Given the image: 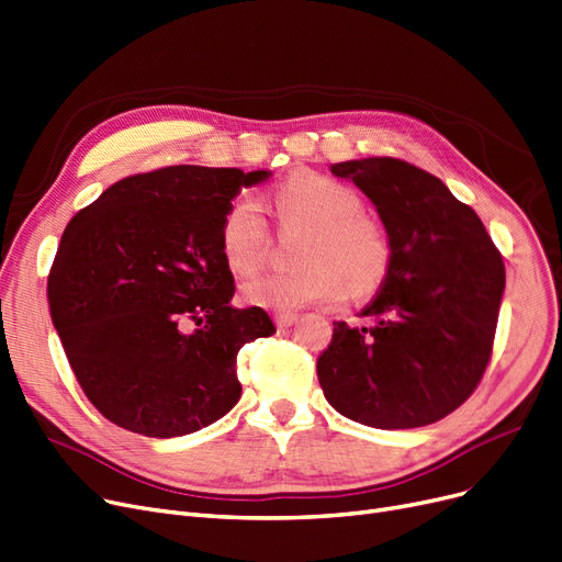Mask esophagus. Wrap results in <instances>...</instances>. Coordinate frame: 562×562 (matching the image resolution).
I'll return each mask as SVG.
<instances>
[{
  "label": "esophagus",
  "instance_id": "obj_1",
  "mask_svg": "<svg viewBox=\"0 0 562 562\" xmlns=\"http://www.w3.org/2000/svg\"><path fill=\"white\" fill-rule=\"evenodd\" d=\"M296 322H299V314H294V312H291V314H276V326L278 328H291Z\"/></svg>",
  "mask_w": 562,
  "mask_h": 562
}]
</instances>
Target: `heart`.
Wrapping results in <instances>:
<instances>
[{"mask_svg": "<svg viewBox=\"0 0 562 562\" xmlns=\"http://www.w3.org/2000/svg\"><path fill=\"white\" fill-rule=\"evenodd\" d=\"M280 227H303L296 271L271 273L243 286V301L278 314L310 305L370 296L385 282L395 259L393 236L379 217L360 211V194L319 172H296L271 194ZM221 252L240 278L266 261L271 232L252 194L236 198L221 221Z\"/></svg>", "mask_w": 562, "mask_h": 562, "instance_id": "obj_1", "label": "heart"}]
</instances>
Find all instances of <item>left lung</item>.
Returning a JSON list of instances; mask_svg holds the SVG:
<instances>
[{
	"label": "left lung",
	"mask_w": 562,
	"mask_h": 562,
	"mask_svg": "<svg viewBox=\"0 0 562 562\" xmlns=\"http://www.w3.org/2000/svg\"><path fill=\"white\" fill-rule=\"evenodd\" d=\"M374 202L393 268L362 310L335 322L316 376L335 411L376 429H413L467 402L492 360L505 263L477 213L441 179L400 158L335 162Z\"/></svg>",
	"instance_id": "8db88e82"
}]
</instances>
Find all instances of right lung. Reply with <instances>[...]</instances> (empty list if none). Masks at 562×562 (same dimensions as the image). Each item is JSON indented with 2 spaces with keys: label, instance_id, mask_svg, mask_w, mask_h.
Instances as JSON below:
<instances>
[{
  "label": "right lung",
  "instance_id": "add662e5",
  "mask_svg": "<svg viewBox=\"0 0 562 562\" xmlns=\"http://www.w3.org/2000/svg\"><path fill=\"white\" fill-rule=\"evenodd\" d=\"M268 172L172 165L110 186L61 234L47 303L87 400L121 429L198 431L240 397L236 356L276 333L236 310L221 221Z\"/></svg>",
  "mask_w": 562,
  "mask_h": 562
}]
</instances>
